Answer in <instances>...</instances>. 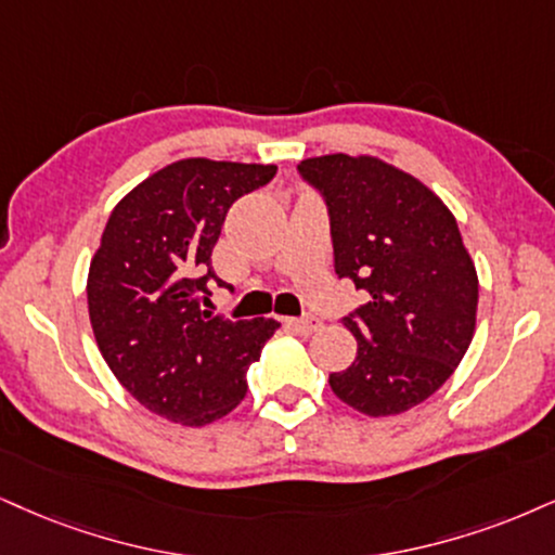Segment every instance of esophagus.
Here are the masks:
<instances>
[{
	"label": "esophagus",
	"mask_w": 555,
	"mask_h": 555,
	"mask_svg": "<svg viewBox=\"0 0 555 555\" xmlns=\"http://www.w3.org/2000/svg\"><path fill=\"white\" fill-rule=\"evenodd\" d=\"M288 326L296 334H300V337H311L313 332H319L321 326V319H317V317H300V319H288Z\"/></svg>",
	"instance_id": "obj_1"
}]
</instances>
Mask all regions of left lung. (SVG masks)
Masks as SVG:
<instances>
[{
	"instance_id": "1",
	"label": "left lung",
	"mask_w": 555,
	"mask_h": 555,
	"mask_svg": "<svg viewBox=\"0 0 555 555\" xmlns=\"http://www.w3.org/2000/svg\"><path fill=\"white\" fill-rule=\"evenodd\" d=\"M332 221L334 272L367 296L345 326L358 358L332 373L339 401L391 416L453 375L476 332L478 275L455 216L427 184L371 154L298 164Z\"/></svg>"
}]
</instances>
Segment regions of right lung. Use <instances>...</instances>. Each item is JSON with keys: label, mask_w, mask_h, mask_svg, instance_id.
<instances>
[{"label": "right lung", "mask_w": 555, "mask_h": 555, "mask_svg": "<svg viewBox=\"0 0 555 555\" xmlns=\"http://www.w3.org/2000/svg\"><path fill=\"white\" fill-rule=\"evenodd\" d=\"M275 172V164L180 159L135 184L107 218L89 262V321L120 386L164 420L203 427L234 412L246 371L280 326L201 309L210 285H223L210 255L225 214Z\"/></svg>", "instance_id": "right-lung-1"}]
</instances>
